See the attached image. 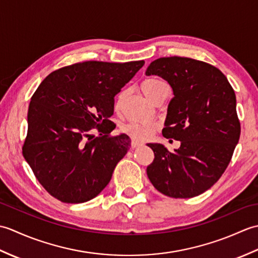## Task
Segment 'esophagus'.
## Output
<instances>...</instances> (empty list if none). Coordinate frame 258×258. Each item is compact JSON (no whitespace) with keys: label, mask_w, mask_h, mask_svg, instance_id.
Returning a JSON list of instances; mask_svg holds the SVG:
<instances>
[{"label":"esophagus","mask_w":258,"mask_h":258,"mask_svg":"<svg viewBox=\"0 0 258 258\" xmlns=\"http://www.w3.org/2000/svg\"><path fill=\"white\" fill-rule=\"evenodd\" d=\"M131 145H132L133 149H135V147H139V146H141V145H142V142H140V141H136V140H133V141H132V143H131Z\"/></svg>","instance_id":"1"}]
</instances>
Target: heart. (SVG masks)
I'll return each instance as SVG.
<instances>
[{
	"instance_id": "obj_1",
	"label": "heart",
	"mask_w": 258,
	"mask_h": 258,
	"mask_svg": "<svg viewBox=\"0 0 258 258\" xmlns=\"http://www.w3.org/2000/svg\"><path fill=\"white\" fill-rule=\"evenodd\" d=\"M142 91H143L146 97L149 98L150 101H152L157 94L165 90L168 87V85L165 83V82L158 79H147L145 80L143 83H142ZM123 100V93H120L117 96L116 100V107L120 104ZM123 132L127 134L131 138L134 140H139V141H145L147 139H150L151 136L154 133V126L151 123H138V122H131L128 124H126L123 126Z\"/></svg>"
}]
</instances>
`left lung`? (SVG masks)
Listing matches in <instances>:
<instances>
[{"instance_id": "obj_1", "label": "left lung", "mask_w": 258, "mask_h": 258, "mask_svg": "<svg viewBox=\"0 0 258 258\" xmlns=\"http://www.w3.org/2000/svg\"><path fill=\"white\" fill-rule=\"evenodd\" d=\"M145 74L171 85L174 97L162 133L180 142L174 152L160 143L147 144L154 152L147 176L158 191L174 199L204 193L225 172L239 140L233 87L220 70L188 57L157 58Z\"/></svg>"}]
</instances>
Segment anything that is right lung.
<instances>
[{"instance_id":"1","label":"right lung","mask_w":258,"mask_h":258,"mask_svg":"<svg viewBox=\"0 0 258 258\" xmlns=\"http://www.w3.org/2000/svg\"><path fill=\"white\" fill-rule=\"evenodd\" d=\"M144 63H76L54 71L37 87L27 112L23 156L55 199L84 203L109 183L131 146L126 134L111 136L114 96Z\"/></svg>"}]
</instances>
